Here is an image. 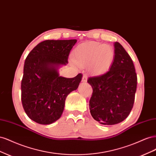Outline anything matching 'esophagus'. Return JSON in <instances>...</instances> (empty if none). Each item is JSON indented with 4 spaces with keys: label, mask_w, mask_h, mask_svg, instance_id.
Masks as SVG:
<instances>
[{
    "label": "esophagus",
    "mask_w": 156,
    "mask_h": 156,
    "mask_svg": "<svg viewBox=\"0 0 156 156\" xmlns=\"http://www.w3.org/2000/svg\"><path fill=\"white\" fill-rule=\"evenodd\" d=\"M87 79H88V77H87V75H83V78H82V82L86 83L87 81Z\"/></svg>",
    "instance_id": "1"
}]
</instances>
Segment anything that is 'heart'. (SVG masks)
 <instances>
[{
    "instance_id": "heart-1",
    "label": "heart",
    "mask_w": 156,
    "mask_h": 156,
    "mask_svg": "<svg viewBox=\"0 0 156 156\" xmlns=\"http://www.w3.org/2000/svg\"><path fill=\"white\" fill-rule=\"evenodd\" d=\"M73 62L79 67L88 66V72L101 75L110 69L115 58V51L111 46L96 41H87L78 45L72 55Z\"/></svg>"
}]
</instances>
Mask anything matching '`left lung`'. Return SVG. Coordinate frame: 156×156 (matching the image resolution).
<instances>
[{
    "label": "left lung",
    "mask_w": 156,
    "mask_h": 156,
    "mask_svg": "<svg viewBox=\"0 0 156 156\" xmlns=\"http://www.w3.org/2000/svg\"><path fill=\"white\" fill-rule=\"evenodd\" d=\"M115 58L109 71L89 77L93 92L89 108L93 119L102 125L124 120L133 108L137 84L134 64L122 45L115 42Z\"/></svg>",
    "instance_id": "left-lung-1"
}]
</instances>
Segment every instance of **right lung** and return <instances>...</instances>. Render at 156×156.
<instances>
[{"label": "right lung", "instance_id": "obj_1", "mask_svg": "<svg viewBox=\"0 0 156 156\" xmlns=\"http://www.w3.org/2000/svg\"><path fill=\"white\" fill-rule=\"evenodd\" d=\"M77 40L41 42L26 58L21 81V101L30 119L40 124H51L62 115L68 94L77 90L82 74L73 78L60 76L58 69L68 64Z\"/></svg>", "mask_w": 156, "mask_h": 156}]
</instances>
